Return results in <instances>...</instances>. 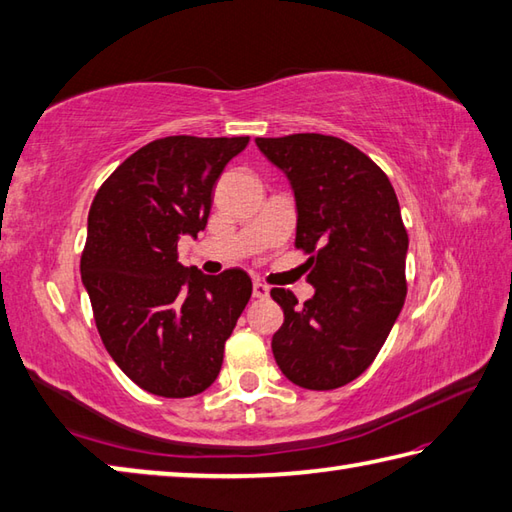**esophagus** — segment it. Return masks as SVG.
Masks as SVG:
<instances>
[{"label":"esophagus","instance_id":"1","mask_svg":"<svg viewBox=\"0 0 512 512\" xmlns=\"http://www.w3.org/2000/svg\"><path fill=\"white\" fill-rule=\"evenodd\" d=\"M253 297H257V299L268 297V286L262 284V282H255L253 284Z\"/></svg>","mask_w":512,"mask_h":512}]
</instances>
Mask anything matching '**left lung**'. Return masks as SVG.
Listing matches in <instances>:
<instances>
[{
	"mask_svg": "<svg viewBox=\"0 0 512 512\" xmlns=\"http://www.w3.org/2000/svg\"><path fill=\"white\" fill-rule=\"evenodd\" d=\"M295 193V246L308 257L315 295L297 304L286 288L270 297L284 324L273 355L290 382L333 390L375 362L406 299L408 233L386 173L344 139L319 133L257 137Z\"/></svg>",
	"mask_w": 512,
	"mask_h": 512,
	"instance_id": "1",
	"label": "left lung"
}]
</instances>
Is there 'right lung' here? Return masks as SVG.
Segmentation results:
<instances>
[{
	"label": "right lung",
	"instance_id": "add662e5",
	"mask_svg": "<svg viewBox=\"0 0 512 512\" xmlns=\"http://www.w3.org/2000/svg\"><path fill=\"white\" fill-rule=\"evenodd\" d=\"M246 146L248 137L155 139L90 204L82 282L108 355L146 393H204L253 293L242 268L204 275L177 262L179 237L206 228L213 186Z\"/></svg>",
	"mask_w": 512,
	"mask_h": 512
}]
</instances>
